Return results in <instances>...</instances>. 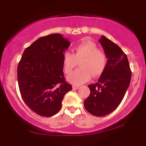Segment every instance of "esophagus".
Segmentation results:
<instances>
[{
  "label": "esophagus",
  "instance_id": "1",
  "mask_svg": "<svg viewBox=\"0 0 146 146\" xmlns=\"http://www.w3.org/2000/svg\"><path fill=\"white\" fill-rule=\"evenodd\" d=\"M79 88V86L78 85H73V89H78Z\"/></svg>",
  "mask_w": 146,
  "mask_h": 146
}]
</instances>
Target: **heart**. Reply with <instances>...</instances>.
<instances>
[{"mask_svg":"<svg viewBox=\"0 0 146 146\" xmlns=\"http://www.w3.org/2000/svg\"><path fill=\"white\" fill-rule=\"evenodd\" d=\"M80 62L81 67L71 73L67 80L73 85L86 83L93 77L100 76L106 68L107 59L103 51L95 43L84 40L73 48V53L65 52L63 55V67L66 74L70 73Z\"/></svg>","mask_w":146,"mask_h":146,"instance_id":"1","label":"heart"}]
</instances>
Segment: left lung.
I'll return each instance as SVG.
<instances>
[{
	"mask_svg": "<svg viewBox=\"0 0 146 146\" xmlns=\"http://www.w3.org/2000/svg\"><path fill=\"white\" fill-rule=\"evenodd\" d=\"M107 58L106 68L97 83L88 85L90 95L84 101L89 113L104 116L119 106L130 85L132 72L126 55L105 36L99 40Z\"/></svg>",
	"mask_w": 146,
	"mask_h": 146,
	"instance_id": "left-lung-1",
	"label": "left lung"
}]
</instances>
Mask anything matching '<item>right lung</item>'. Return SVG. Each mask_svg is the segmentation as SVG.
Masks as SVG:
<instances>
[{
  "label": "right lung",
  "instance_id": "right-lung-1",
  "mask_svg": "<svg viewBox=\"0 0 146 146\" xmlns=\"http://www.w3.org/2000/svg\"><path fill=\"white\" fill-rule=\"evenodd\" d=\"M70 42L61 34L41 37L26 48L18 65L20 92L35 113L52 116L59 111L65 94L72 89L65 81L63 55Z\"/></svg>",
  "mask_w": 146,
  "mask_h": 146
}]
</instances>
